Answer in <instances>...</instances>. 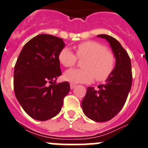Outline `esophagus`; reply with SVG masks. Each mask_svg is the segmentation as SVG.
Masks as SVG:
<instances>
[{
    "instance_id": "1",
    "label": "esophagus",
    "mask_w": 148,
    "mask_h": 148,
    "mask_svg": "<svg viewBox=\"0 0 148 148\" xmlns=\"http://www.w3.org/2000/svg\"><path fill=\"white\" fill-rule=\"evenodd\" d=\"M76 85L75 84H73V83H71L70 84V88H71V89H73V88H75Z\"/></svg>"
}]
</instances>
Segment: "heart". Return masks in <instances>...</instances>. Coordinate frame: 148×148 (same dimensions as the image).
Listing matches in <instances>:
<instances>
[{
	"label": "heart",
	"mask_w": 148,
	"mask_h": 148,
	"mask_svg": "<svg viewBox=\"0 0 148 148\" xmlns=\"http://www.w3.org/2000/svg\"><path fill=\"white\" fill-rule=\"evenodd\" d=\"M75 51L76 55L69 48L64 47L58 53L59 63L66 68L74 66L77 57L83 59L81 62L82 69L65 72L66 80L73 83H90L94 77L97 82H103L110 77L115 66V58L103 45L96 41H83L76 46Z\"/></svg>",
	"instance_id": "obj_1"
}]
</instances>
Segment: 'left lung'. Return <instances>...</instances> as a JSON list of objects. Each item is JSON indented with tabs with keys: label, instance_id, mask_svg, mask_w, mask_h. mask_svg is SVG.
<instances>
[{
	"label": "left lung",
	"instance_id": "left-lung-1",
	"mask_svg": "<svg viewBox=\"0 0 148 148\" xmlns=\"http://www.w3.org/2000/svg\"><path fill=\"white\" fill-rule=\"evenodd\" d=\"M98 37L110 43L116 59L115 67L105 84L99 85L96 90L88 87L82 107L88 118L105 122L114 118L125 104L132 88V64L128 53L118 40L105 34Z\"/></svg>",
	"mask_w": 148,
	"mask_h": 148
}]
</instances>
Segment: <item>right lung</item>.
<instances>
[{
  "label": "right lung",
  "mask_w": 148,
  "mask_h": 148,
  "mask_svg": "<svg viewBox=\"0 0 148 148\" xmlns=\"http://www.w3.org/2000/svg\"><path fill=\"white\" fill-rule=\"evenodd\" d=\"M64 47L62 38L40 34L25 45L15 64V96L25 112L37 121L57 115L70 90L68 82H55L61 75L58 56Z\"/></svg>",
  "instance_id": "right-lung-1"
}]
</instances>
